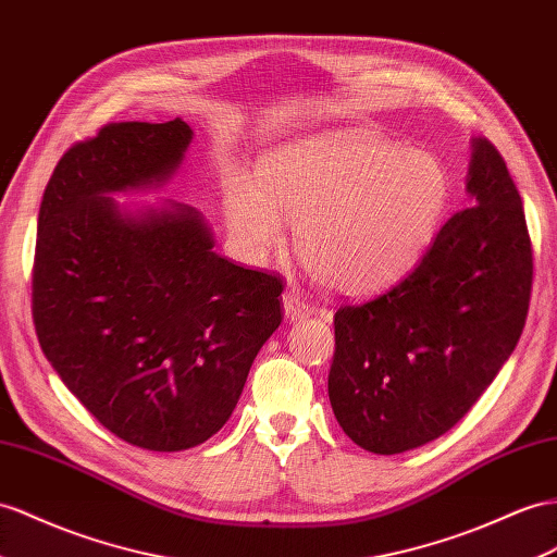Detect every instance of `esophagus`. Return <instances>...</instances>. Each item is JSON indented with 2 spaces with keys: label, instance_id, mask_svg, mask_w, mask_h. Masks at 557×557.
I'll return each instance as SVG.
<instances>
[{
  "label": "esophagus",
  "instance_id": "1",
  "mask_svg": "<svg viewBox=\"0 0 557 557\" xmlns=\"http://www.w3.org/2000/svg\"><path fill=\"white\" fill-rule=\"evenodd\" d=\"M282 306H284V318H287V322L306 320L310 315V306L296 292L284 294L282 296Z\"/></svg>",
  "mask_w": 557,
  "mask_h": 557
}]
</instances>
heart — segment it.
Segmentation results:
<instances>
[{"label":"heart","instance_id":"1","mask_svg":"<svg viewBox=\"0 0 557 557\" xmlns=\"http://www.w3.org/2000/svg\"><path fill=\"white\" fill-rule=\"evenodd\" d=\"M449 178L437 157L400 150L367 132H334L268 152L259 183L235 176L225 188V223L251 263L294 247L322 287L369 296L419 263L447 207Z\"/></svg>","mask_w":557,"mask_h":557}]
</instances>
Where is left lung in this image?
Returning a JSON list of instances; mask_svg holds the SVG:
<instances>
[{"label": "left lung", "instance_id": "left-lung-1", "mask_svg": "<svg viewBox=\"0 0 557 557\" xmlns=\"http://www.w3.org/2000/svg\"><path fill=\"white\" fill-rule=\"evenodd\" d=\"M470 207L393 289L334 315V417L355 445L403 454L459 423L516 350L532 294L520 193L490 140H470Z\"/></svg>", "mask_w": 557, "mask_h": 557}]
</instances>
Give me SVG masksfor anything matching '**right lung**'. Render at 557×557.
Here are the masks:
<instances>
[{
  "mask_svg": "<svg viewBox=\"0 0 557 557\" xmlns=\"http://www.w3.org/2000/svg\"><path fill=\"white\" fill-rule=\"evenodd\" d=\"M190 143L181 117L103 126L55 164L37 221L39 346L110 433L150 451L219 433L282 322V280L221 259L195 207L115 199L166 185Z\"/></svg>",
  "mask_w": 557,
  "mask_h": 557,
  "instance_id": "obj_1",
  "label": "right lung"
}]
</instances>
